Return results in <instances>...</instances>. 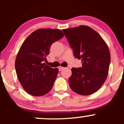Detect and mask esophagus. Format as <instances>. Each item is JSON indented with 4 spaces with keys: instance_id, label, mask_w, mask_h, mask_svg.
Instances as JSON below:
<instances>
[{
    "instance_id": "esophagus-1",
    "label": "esophagus",
    "mask_w": 124,
    "mask_h": 124,
    "mask_svg": "<svg viewBox=\"0 0 124 124\" xmlns=\"http://www.w3.org/2000/svg\"><path fill=\"white\" fill-rule=\"evenodd\" d=\"M64 68H64V67H62V66H61L58 67V69H59V71H61L62 70H63Z\"/></svg>"
}]
</instances>
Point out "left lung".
<instances>
[{"instance_id":"1","label":"left lung","mask_w":124,"mask_h":124,"mask_svg":"<svg viewBox=\"0 0 124 124\" xmlns=\"http://www.w3.org/2000/svg\"><path fill=\"white\" fill-rule=\"evenodd\" d=\"M63 31L74 56L82 63V67L71 69L69 86L79 94H92L100 89L107 78L111 61L108 47L100 35L87 25Z\"/></svg>"}]
</instances>
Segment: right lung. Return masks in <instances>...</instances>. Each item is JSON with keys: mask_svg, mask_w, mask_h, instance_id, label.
I'll list each match as a JSON object with an SVG mask.
<instances>
[{"mask_svg": "<svg viewBox=\"0 0 124 124\" xmlns=\"http://www.w3.org/2000/svg\"><path fill=\"white\" fill-rule=\"evenodd\" d=\"M59 29L41 28L32 32L24 41L17 55L15 68L21 86L33 96L50 92L59 72L45 63L52 44L63 37Z\"/></svg>", "mask_w": 124, "mask_h": 124, "instance_id": "obj_1", "label": "right lung"}]
</instances>
